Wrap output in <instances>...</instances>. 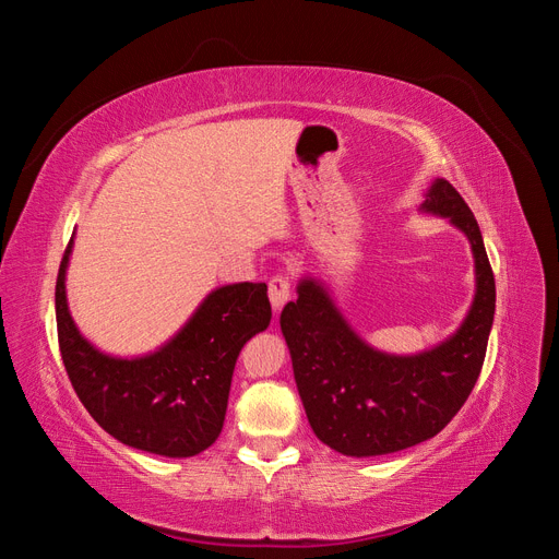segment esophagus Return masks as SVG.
<instances>
[{
    "mask_svg": "<svg viewBox=\"0 0 559 559\" xmlns=\"http://www.w3.org/2000/svg\"><path fill=\"white\" fill-rule=\"evenodd\" d=\"M267 296H270V302H273V308L282 310L284 302L292 298V282H289V277H286V275H275L273 280H270Z\"/></svg>",
    "mask_w": 559,
    "mask_h": 559,
    "instance_id": "34e87169",
    "label": "esophagus"
}]
</instances>
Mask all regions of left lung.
I'll use <instances>...</instances> for the list:
<instances>
[{"label":"left lung","mask_w":559,"mask_h":559,"mask_svg":"<svg viewBox=\"0 0 559 559\" xmlns=\"http://www.w3.org/2000/svg\"><path fill=\"white\" fill-rule=\"evenodd\" d=\"M419 212L448 218L473 253L476 292L462 324L441 343L413 354L373 347L314 275L298 280V298L280 317L310 427L321 443L347 456L392 454L429 441L460 413L480 376L497 292L478 222L445 179L431 181Z\"/></svg>","instance_id":"obj_1"}]
</instances>
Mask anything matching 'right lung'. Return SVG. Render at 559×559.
<instances>
[{
  "mask_svg": "<svg viewBox=\"0 0 559 559\" xmlns=\"http://www.w3.org/2000/svg\"><path fill=\"white\" fill-rule=\"evenodd\" d=\"M72 249L74 238L60 263L56 319L62 364L81 403L109 436L134 450L175 460L207 450L224 429L240 349L270 326L267 286H216L170 341L138 357H118L93 345L70 312Z\"/></svg>",
  "mask_w": 559,
  "mask_h": 559,
  "instance_id": "1",
  "label": "right lung"
}]
</instances>
